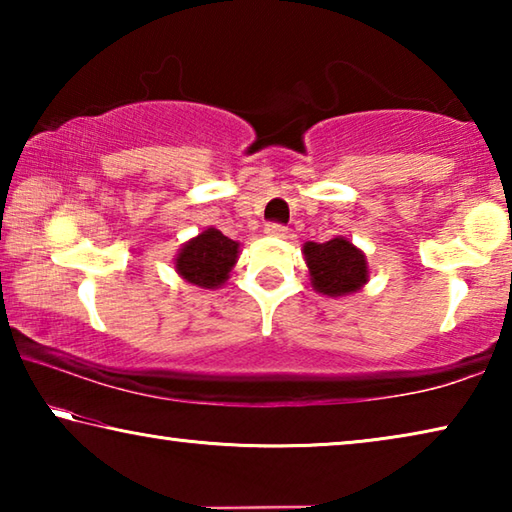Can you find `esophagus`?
<instances>
[{"label": "esophagus", "mask_w": 512, "mask_h": 512, "mask_svg": "<svg viewBox=\"0 0 512 512\" xmlns=\"http://www.w3.org/2000/svg\"><path fill=\"white\" fill-rule=\"evenodd\" d=\"M264 232L268 237H275V239L287 237V228H284V225H280V223H266Z\"/></svg>", "instance_id": "obj_1"}]
</instances>
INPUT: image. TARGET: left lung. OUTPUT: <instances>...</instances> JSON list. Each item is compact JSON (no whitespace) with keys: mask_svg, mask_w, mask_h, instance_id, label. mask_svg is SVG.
<instances>
[{"mask_svg":"<svg viewBox=\"0 0 512 512\" xmlns=\"http://www.w3.org/2000/svg\"><path fill=\"white\" fill-rule=\"evenodd\" d=\"M305 253L311 287L323 296H350L368 282L366 255L345 237H334L325 244L307 241Z\"/></svg>","mask_w":512,"mask_h":512,"instance_id":"left-lung-1","label":"left lung"}]
</instances>
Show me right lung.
I'll return each instance as SVG.
<instances>
[{
	"instance_id": "1",
	"label": "right lung",
	"mask_w": 512,
	"mask_h": 512,
	"mask_svg": "<svg viewBox=\"0 0 512 512\" xmlns=\"http://www.w3.org/2000/svg\"><path fill=\"white\" fill-rule=\"evenodd\" d=\"M239 244L221 230L207 228L178 250L176 271L189 284L201 289H219L237 264Z\"/></svg>"
}]
</instances>
